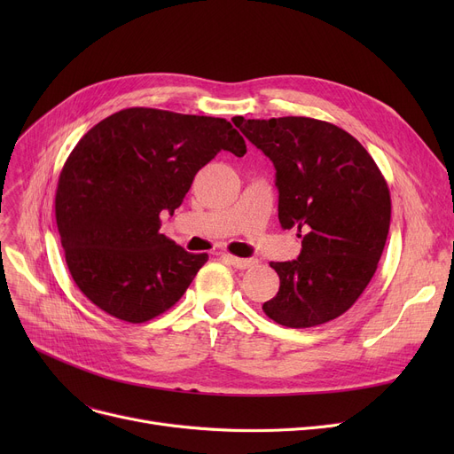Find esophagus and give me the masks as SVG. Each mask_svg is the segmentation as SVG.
Listing matches in <instances>:
<instances>
[{"mask_svg": "<svg viewBox=\"0 0 454 454\" xmlns=\"http://www.w3.org/2000/svg\"><path fill=\"white\" fill-rule=\"evenodd\" d=\"M228 265H231L233 269H239V270H245V269H250L255 265V259H241V257H235V255H230V254H223L221 255Z\"/></svg>", "mask_w": 454, "mask_h": 454, "instance_id": "obj_1", "label": "esophagus"}]
</instances>
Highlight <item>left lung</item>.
Returning <instances> with one entry per match:
<instances>
[{"label":"left lung","instance_id":"1","mask_svg":"<svg viewBox=\"0 0 454 454\" xmlns=\"http://www.w3.org/2000/svg\"><path fill=\"white\" fill-rule=\"evenodd\" d=\"M233 123L274 163L281 228L303 233L298 259L270 263L279 291L263 303L265 315L287 327L335 320L364 293L385 250L392 213L387 180L337 125L294 115H237Z\"/></svg>","mask_w":454,"mask_h":454}]
</instances>
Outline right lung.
<instances>
[{
	"label": "right lung",
	"mask_w": 454,
	"mask_h": 454,
	"mask_svg": "<svg viewBox=\"0 0 454 454\" xmlns=\"http://www.w3.org/2000/svg\"><path fill=\"white\" fill-rule=\"evenodd\" d=\"M247 143L221 117L127 108L90 129L67 156L55 215L81 293L110 317L147 322L173 307L207 261L160 233L195 175Z\"/></svg>",
	"instance_id": "add662e5"
}]
</instances>
